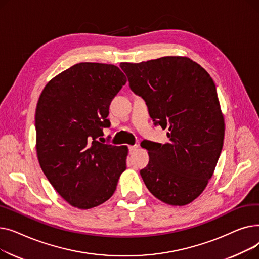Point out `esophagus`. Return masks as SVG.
<instances>
[{"instance_id": "esophagus-1", "label": "esophagus", "mask_w": 259, "mask_h": 259, "mask_svg": "<svg viewBox=\"0 0 259 259\" xmlns=\"http://www.w3.org/2000/svg\"><path fill=\"white\" fill-rule=\"evenodd\" d=\"M138 145H133V146H129L128 148H129V151L130 152H133V151H135V150H137V149H138Z\"/></svg>"}]
</instances>
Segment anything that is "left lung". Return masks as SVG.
Masks as SVG:
<instances>
[{"mask_svg":"<svg viewBox=\"0 0 259 259\" xmlns=\"http://www.w3.org/2000/svg\"><path fill=\"white\" fill-rule=\"evenodd\" d=\"M131 90L142 97L168 143L145 141L149 162L142 179L156 198L185 206L208 185L220 158L225 120L210 74L186 57L120 63Z\"/></svg>","mask_w":259,"mask_h":259,"instance_id":"obj_1","label":"left lung"}]
</instances>
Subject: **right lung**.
Listing matches in <instances>:
<instances>
[{"instance_id": "obj_1", "label": "right lung", "mask_w": 259, "mask_h": 259, "mask_svg": "<svg viewBox=\"0 0 259 259\" xmlns=\"http://www.w3.org/2000/svg\"><path fill=\"white\" fill-rule=\"evenodd\" d=\"M118 67L78 63L54 76L35 110L36 154L46 178L71 206L91 209L110 198L126 170L127 146L97 139L112 99L126 84Z\"/></svg>"}]
</instances>
